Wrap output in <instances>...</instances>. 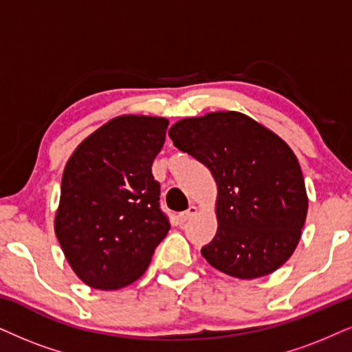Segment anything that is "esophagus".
<instances>
[{
  "instance_id": "obj_1",
  "label": "esophagus",
  "mask_w": 352,
  "mask_h": 352,
  "mask_svg": "<svg viewBox=\"0 0 352 352\" xmlns=\"http://www.w3.org/2000/svg\"><path fill=\"white\" fill-rule=\"evenodd\" d=\"M198 212V209H197V206H190L188 209H186V211H184L180 214V221L182 222H186L188 219H191V217H193L195 214H197Z\"/></svg>"
}]
</instances>
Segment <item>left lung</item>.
Instances as JSON below:
<instances>
[{
	"instance_id": "left-lung-1",
	"label": "left lung",
	"mask_w": 352,
	"mask_h": 352,
	"mask_svg": "<svg viewBox=\"0 0 352 352\" xmlns=\"http://www.w3.org/2000/svg\"><path fill=\"white\" fill-rule=\"evenodd\" d=\"M168 136L216 180L217 232L201 248L208 263L239 279L261 278L286 263L309 208L292 149L240 112L184 118Z\"/></svg>"
}]
</instances>
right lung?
<instances>
[{
  "instance_id": "right-lung-1",
  "label": "right lung",
  "mask_w": 352,
  "mask_h": 352,
  "mask_svg": "<svg viewBox=\"0 0 352 352\" xmlns=\"http://www.w3.org/2000/svg\"><path fill=\"white\" fill-rule=\"evenodd\" d=\"M167 126L162 117L122 115L87 136L66 162L55 234L87 286L115 291L135 283L170 229L151 170Z\"/></svg>"
}]
</instances>
